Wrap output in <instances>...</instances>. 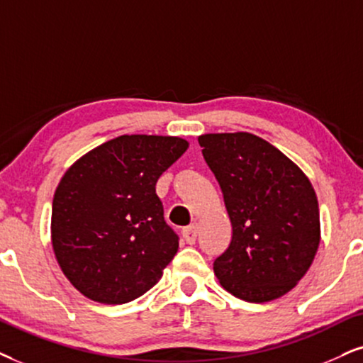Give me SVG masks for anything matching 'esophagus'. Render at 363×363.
I'll list each match as a JSON object with an SVG mask.
<instances>
[{"label": "esophagus", "mask_w": 363, "mask_h": 363, "mask_svg": "<svg viewBox=\"0 0 363 363\" xmlns=\"http://www.w3.org/2000/svg\"><path fill=\"white\" fill-rule=\"evenodd\" d=\"M197 233H199V224H191V226L184 228V231H182V236H184L187 245H194Z\"/></svg>", "instance_id": "34e87169"}]
</instances>
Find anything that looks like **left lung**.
Returning a JSON list of instances; mask_svg holds the SVG:
<instances>
[{
  "instance_id": "left-lung-1",
  "label": "left lung",
  "mask_w": 363,
  "mask_h": 363,
  "mask_svg": "<svg viewBox=\"0 0 363 363\" xmlns=\"http://www.w3.org/2000/svg\"><path fill=\"white\" fill-rule=\"evenodd\" d=\"M223 191L233 238L216 258L224 290L251 303L286 295L320 245V211L310 179L281 150L250 132L199 135Z\"/></svg>"
}]
</instances>
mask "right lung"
<instances>
[{"label":"right lung","mask_w":363,"mask_h":363,"mask_svg":"<svg viewBox=\"0 0 363 363\" xmlns=\"http://www.w3.org/2000/svg\"><path fill=\"white\" fill-rule=\"evenodd\" d=\"M189 147L171 135H121L73 162L52 206V246L68 281L104 305L149 291L179 250L155 182Z\"/></svg>","instance_id":"right-lung-1"}]
</instances>
